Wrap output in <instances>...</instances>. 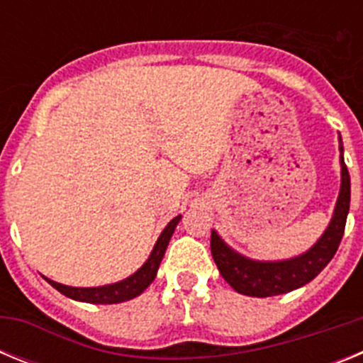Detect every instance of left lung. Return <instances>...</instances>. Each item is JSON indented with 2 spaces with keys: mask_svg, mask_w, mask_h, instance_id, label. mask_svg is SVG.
<instances>
[{
  "mask_svg": "<svg viewBox=\"0 0 363 363\" xmlns=\"http://www.w3.org/2000/svg\"><path fill=\"white\" fill-rule=\"evenodd\" d=\"M340 165H342V185L336 200L335 214L322 234V238L311 247L309 251L291 259L281 262H256L233 251L223 240L218 236L216 230L211 234V252L214 264L223 277V280L233 287L236 293L247 296H277V294L289 293L301 285L309 284L313 278L320 274L323 267L333 259L338 245L342 242L347 221L349 203H351V178H349L347 165L344 162V147L340 140Z\"/></svg>",
  "mask_w": 363,
  "mask_h": 363,
  "instance_id": "8db88e82",
  "label": "left lung"
}]
</instances>
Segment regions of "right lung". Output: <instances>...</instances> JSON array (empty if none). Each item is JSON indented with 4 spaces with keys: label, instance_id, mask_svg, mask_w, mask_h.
Listing matches in <instances>:
<instances>
[{
    "label": "right lung",
    "instance_id": "obj_1",
    "mask_svg": "<svg viewBox=\"0 0 363 363\" xmlns=\"http://www.w3.org/2000/svg\"><path fill=\"white\" fill-rule=\"evenodd\" d=\"M179 220H182V216H176L167 223V227L163 229V233L160 234L158 242L154 245L152 252H150V256L147 258L145 264L138 269L134 274H130V277L125 278V280L118 281V284L101 285V287H69V285L57 284V281L49 280V278H45V280L49 281L54 289H57L62 294H65V296L78 301H86V303H120V301L133 300V298L140 296V294L152 284L154 278H156L160 262H162L163 255H165L169 240H171L172 233H174Z\"/></svg>",
    "mask_w": 363,
    "mask_h": 363
}]
</instances>
